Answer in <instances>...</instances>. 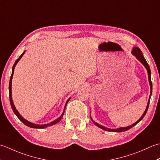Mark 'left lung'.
Returning <instances> with one entry per match:
<instances>
[{"mask_svg":"<svg viewBox=\"0 0 160 160\" xmlns=\"http://www.w3.org/2000/svg\"><path fill=\"white\" fill-rule=\"evenodd\" d=\"M132 54L133 55H134V56H135V57H136V58H138V59L140 62H141V63H142L143 65H144V66H145V68H146V70H147V72H148V81H149L150 87H151V94H150L149 100H148V102L147 106H146V110H145V111H144V114H143L142 116L141 117H140V119L138 120V121H137L135 123H133V124L130 125V126H127V127H122V128H117V129H110V128H106V127H104V126H102V125L99 124V123H97V122H94L93 120L92 119V118H91V117H90L91 119H92V122L94 123V124H95L96 126H98L99 128H102V129H103V130H106V131H110V132H123V131H126V130H128L130 129L131 128H132V127L134 126H135V125L137 124V123H139L140 121H141V120H142L143 118H144V117L145 116L146 113L147 112V110H148V106H149L150 99H151V94H152V85L151 79V70H150V67H149V66H148V63H147V61H146V59L144 58V56H143V54H142V51L139 50V48H137V47H135V48H133V50H132Z\"/></svg>","mask_w":160,"mask_h":160,"instance_id":"left-lung-1","label":"left lung"}]
</instances>
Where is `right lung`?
<instances>
[{
    "label": "right lung",
    "mask_w": 160,
    "mask_h": 160,
    "mask_svg": "<svg viewBox=\"0 0 160 160\" xmlns=\"http://www.w3.org/2000/svg\"><path fill=\"white\" fill-rule=\"evenodd\" d=\"M24 54H25V52H24L22 53V54L21 55L20 57H19L18 58V59L15 61V63H14V66H13V68H12V75H11V77H10V80H9V101H10V104H11V106H12V110H13V111H14V112L15 115H16V116H17L18 118L19 119H20L22 123H23L25 125L28 126H29V127H30V128H46V127H48V126H52V125H54V124H56V123H57L58 122L60 121V120L61 119L62 117H63V114H64V111H65V110H66V105H67L68 102H69V100L70 99V98L68 99L67 102H66V105H65V107H64L63 112L62 113V115H61L59 117H58V119H57L56 120H54V121L52 122L49 123H47V124H44V125H38V124H35V123H31V122H30L27 121V120L23 118V117H22V116L20 115V114H19V112H18V110L16 109V108H15V106H14V103H13V101H12V80L13 74H14V68H15L16 65L17 64V63H18V62L19 61V60L21 59V57H22V55H23Z\"/></svg>",
    "instance_id": "add662e5"
}]
</instances>
